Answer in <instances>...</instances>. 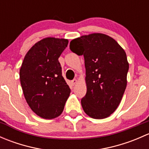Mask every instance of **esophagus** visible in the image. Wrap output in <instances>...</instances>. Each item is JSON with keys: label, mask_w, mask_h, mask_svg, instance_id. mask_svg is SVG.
<instances>
[{"label": "esophagus", "mask_w": 149, "mask_h": 149, "mask_svg": "<svg viewBox=\"0 0 149 149\" xmlns=\"http://www.w3.org/2000/svg\"><path fill=\"white\" fill-rule=\"evenodd\" d=\"M76 82H77V80H76V79H73V80H72L71 81L72 85H75V84H76Z\"/></svg>", "instance_id": "34e87169"}]
</instances>
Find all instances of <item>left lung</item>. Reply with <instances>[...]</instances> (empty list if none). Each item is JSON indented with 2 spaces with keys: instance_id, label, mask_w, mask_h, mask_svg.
<instances>
[{
  "instance_id": "left-lung-1",
  "label": "left lung",
  "mask_w": 149,
  "mask_h": 149,
  "mask_svg": "<svg viewBox=\"0 0 149 149\" xmlns=\"http://www.w3.org/2000/svg\"><path fill=\"white\" fill-rule=\"evenodd\" d=\"M70 49L84 57L87 91L81 99L84 111L94 119L108 118L119 106L127 86L125 52L113 38L102 33L74 39Z\"/></svg>"
}]
</instances>
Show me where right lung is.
I'll return each instance as SVG.
<instances>
[{"mask_svg": "<svg viewBox=\"0 0 149 149\" xmlns=\"http://www.w3.org/2000/svg\"><path fill=\"white\" fill-rule=\"evenodd\" d=\"M68 44L67 39H42L30 48L21 66L19 76L25 100L31 110L44 119L60 116L70 96L58 61Z\"/></svg>", "mask_w": 149, "mask_h": 149, "instance_id": "1", "label": "right lung"}]
</instances>
